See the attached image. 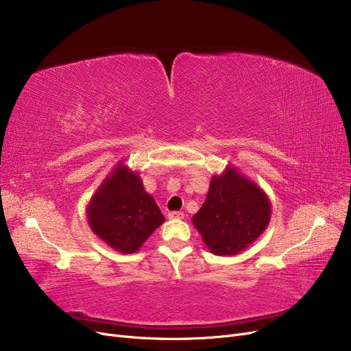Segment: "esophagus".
Listing matches in <instances>:
<instances>
[{"instance_id": "1", "label": "esophagus", "mask_w": 351, "mask_h": 351, "mask_svg": "<svg viewBox=\"0 0 351 351\" xmlns=\"http://www.w3.org/2000/svg\"><path fill=\"white\" fill-rule=\"evenodd\" d=\"M167 217H169L171 219H184L185 213L180 212V210H172V212L167 213Z\"/></svg>"}]
</instances>
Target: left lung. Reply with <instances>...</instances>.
Segmentation results:
<instances>
[{"label":"left lung","instance_id":"left-lung-1","mask_svg":"<svg viewBox=\"0 0 351 351\" xmlns=\"http://www.w3.org/2000/svg\"><path fill=\"white\" fill-rule=\"evenodd\" d=\"M271 217L264 192L228 167L213 176L202 208L192 221L215 255H235L260 237Z\"/></svg>","mask_w":351,"mask_h":351}]
</instances>
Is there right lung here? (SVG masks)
<instances>
[{
    "instance_id": "right-lung-1",
    "label": "right lung",
    "mask_w": 351,
    "mask_h": 351,
    "mask_svg": "<svg viewBox=\"0 0 351 351\" xmlns=\"http://www.w3.org/2000/svg\"><path fill=\"white\" fill-rule=\"evenodd\" d=\"M93 232L123 254L136 252L165 221L139 176L119 165L91 197L87 210Z\"/></svg>"
}]
</instances>
